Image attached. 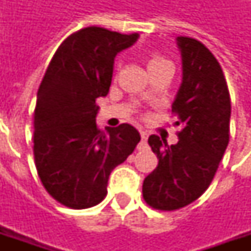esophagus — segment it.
I'll return each mask as SVG.
<instances>
[{
	"mask_svg": "<svg viewBox=\"0 0 251 251\" xmlns=\"http://www.w3.org/2000/svg\"><path fill=\"white\" fill-rule=\"evenodd\" d=\"M147 141H148V133L147 131L141 130V142L138 144V149L141 151L144 148H147Z\"/></svg>",
	"mask_w": 251,
	"mask_h": 251,
	"instance_id": "esophagus-1",
	"label": "esophagus"
}]
</instances>
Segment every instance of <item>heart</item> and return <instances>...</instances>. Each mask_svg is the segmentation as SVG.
Returning a JSON list of instances; mask_svg holds the SVG:
<instances>
[{
    "label": "heart",
    "mask_w": 251,
    "mask_h": 251,
    "mask_svg": "<svg viewBox=\"0 0 251 251\" xmlns=\"http://www.w3.org/2000/svg\"><path fill=\"white\" fill-rule=\"evenodd\" d=\"M161 62H165V59L163 56H160L158 53H151L149 59H148V67L154 66V64H158Z\"/></svg>",
    "instance_id": "1"
}]
</instances>
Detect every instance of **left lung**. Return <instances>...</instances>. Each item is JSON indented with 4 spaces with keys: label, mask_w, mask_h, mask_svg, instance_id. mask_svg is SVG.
<instances>
[{
    "label": "left lung",
    "mask_w": 251,
    "mask_h": 251,
    "mask_svg": "<svg viewBox=\"0 0 251 251\" xmlns=\"http://www.w3.org/2000/svg\"><path fill=\"white\" fill-rule=\"evenodd\" d=\"M176 40L183 82L172 113L183 129L171 147L156 134L149 137L158 165L142 184L145 201L161 211L179 210L204 194L230 138L231 100L221 64L200 41L184 36Z\"/></svg>",
    "instance_id": "1"
}]
</instances>
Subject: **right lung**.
Here are the masks:
<instances>
[{"instance_id":"obj_1","label":"right lung","mask_w":251,"mask_h":251,"mask_svg":"<svg viewBox=\"0 0 251 251\" xmlns=\"http://www.w3.org/2000/svg\"><path fill=\"white\" fill-rule=\"evenodd\" d=\"M137 39L138 33L83 28L60 44L41 80L33 115L36 169L47 192L66 207L100 203L111 171L141 140L129 124L100 131L95 122V99L109 93L114 57Z\"/></svg>"}]
</instances>
